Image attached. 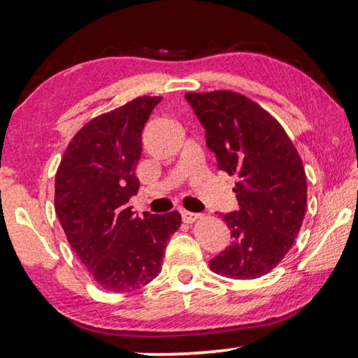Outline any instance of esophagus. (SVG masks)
Returning a JSON list of instances; mask_svg holds the SVG:
<instances>
[{
	"instance_id": "1",
	"label": "esophagus",
	"mask_w": 358,
	"mask_h": 358,
	"mask_svg": "<svg viewBox=\"0 0 358 358\" xmlns=\"http://www.w3.org/2000/svg\"><path fill=\"white\" fill-rule=\"evenodd\" d=\"M181 217H183V221H185L186 224H192L194 221H197L199 217H201V215H199V213H192V211L183 210V211H181Z\"/></svg>"
}]
</instances>
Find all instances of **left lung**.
Instances as JSON below:
<instances>
[{"instance_id": "left-lung-1", "label": "left lung", "mask_w": 358, "mask_h": 358, "mask_svg": "<svg viewBox=\"0 0 358 358\" xmlns=\"http://www.w3.org/2000/svg\"><path fill=\"white\" fill-rule=\"evenodd\" d=\"M217 169L238 178V211L221 215L232 243L210 260L215 273L256 280L281 262L306 211V175L282 126L235 92L186 93Z\"/></svg>"}]
</instances>
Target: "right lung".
Listing matches in <instances>:
<instances>
[{"mask_svg": "<svg viewBox=\"0 0 358 358\" xmlns=\"http://www.w3.org/2000/svg\"><path fill=\"white\" fill-rule=\"evenodd\" d=\"M161 96H141L88 121L72 137L55 177V211L72 250L98 286L141 289L159 275L178 211L137 216L142 131Z\"/></svg>", "mask_w": 358, "mask_h": 358, "instance_id": "1", "label": "right lung"}]
</instances>
